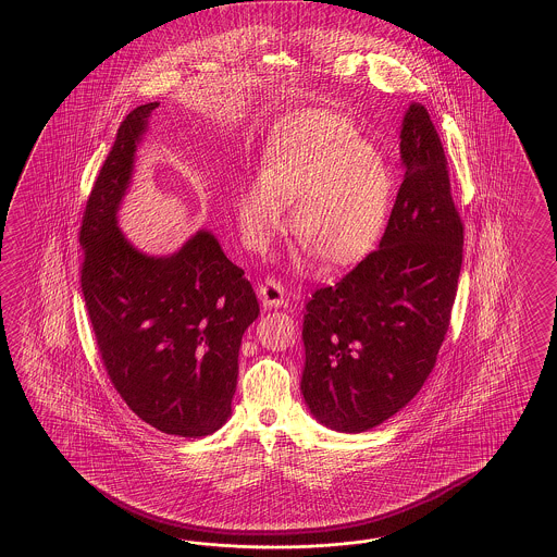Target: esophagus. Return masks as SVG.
<instances>
[{"label":"esophagus","instance_id":"1","mask_svg":"<svg viewBox=\"0 0 557 557\" xmlns=\"http://www.w3.org/2000/svg\"><path fill=\"white\" fill-rule=\"evenodd\" d=\"M257 294L265 308H280L286 304V289L275 280H265L261 286L257 287Z\"/></svg>","mask_w":557,"mask_h":557}]
</instances>
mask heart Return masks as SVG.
<instances>
[{
    "label": "heart",
    "instance_id": "1",
    "mask_svg": "<svg viewBox=\"0 0 557 557\" xmlns=\"http://www.w3.org/2000/svg\"><path fill=\"white\" fill-rule=\"evenodd\" d=\"M394 175L354 126L333 112L292 114L270 136L261 175L240 189L236 212L249 249L265 251L287 228L326 268H351L375 249L388 224Z\"/></svg>",
    "mask_w": 557,
    "mask_h": 557
}]
</instances>
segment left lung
Wrapping results in <instances>:
<instances>
[{
	"label": "left lung",
	"instance_id": "8db88e82",
	"mask_svg": "<svg viewBox=\"0 0 557 557\" xmlns=\"http://www.w3.org/2000/svg\"><path fill=\"white\" fill-rule=\"evenodd\" d=\"M405 180L380 249L306 304L304 403L338 433L388 421L422 388L449 329L463 224L447 159L422 103L400 128Z\"/></svg>",
	"mask_w": 557,
	"mask_h": 557
}]
</instances>
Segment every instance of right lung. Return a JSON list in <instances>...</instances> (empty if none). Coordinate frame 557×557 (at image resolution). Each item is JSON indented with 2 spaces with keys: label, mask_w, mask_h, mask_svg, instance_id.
Masks as SVG:
<instances>
[{
  "label": "right lung",
  "mask_w": 557,
  "mask_h": 557,
  "mask_svg": "<svg viewBox=\"0 0 557 557\" xmlns=\"http://www.w3.org/2000/svg\"><path fill=\"white\" fill-rule=\"evenodd\" d=\"M159 101L120 124L85 206L82 289L106 371L138 419L203 437L231 417L240 338L259 317L245 271L200 228L169 255L143 253L119 226L136 149Z\"/></svg>",
  "instance_id": "add662e5"
}]
</instances>
